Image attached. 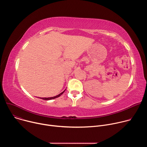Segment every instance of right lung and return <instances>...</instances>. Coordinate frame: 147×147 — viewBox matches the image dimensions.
Instances as JSON below:
<instances>
[{
  "label": "right lung",
  "mask_w": 147,
  "mask_h": 147,
  "mask_svg": "<svg viewBox=\"0 0 147 147\" xmlns=\"http://www.w3.org/2000/svg\"><path fill=\"white\" fill-rule=\"evenodd\" d=\"M65 90H65L64 91H63L62 92H61V93L59 94V95H56V96H53V97H49V98H40L42 99H44V100H51V99H55V98H58V97L60 96L61 95H62L64 93V92L65 91Z\"/></svg>",
  "instance_id": "1"
}]
</instances>
